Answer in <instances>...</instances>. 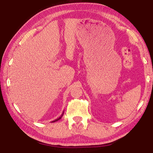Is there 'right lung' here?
I'll use <instances>...</instances> for the list:
<instances>
[{
  "label": "right lung",
  "instance_id": "add662e5",
  "mask_svg": "<svg viewBox=\"0 0 153 153\" xmlns=\"http://www.w3.org/2000/svg\"><path fill=\"white\" fill-rule=\"evenodd\" d=\"M63 112H64V111H63ZM63 113H62V115L60 116V117H59V118H57V119H56V120H54V121H52V122H55V121H59V120H60V119H61V117H62V116H63Z\"/></svg>",
  "mask_w": 153,
  "mask_h": 153
}]
</instances>
